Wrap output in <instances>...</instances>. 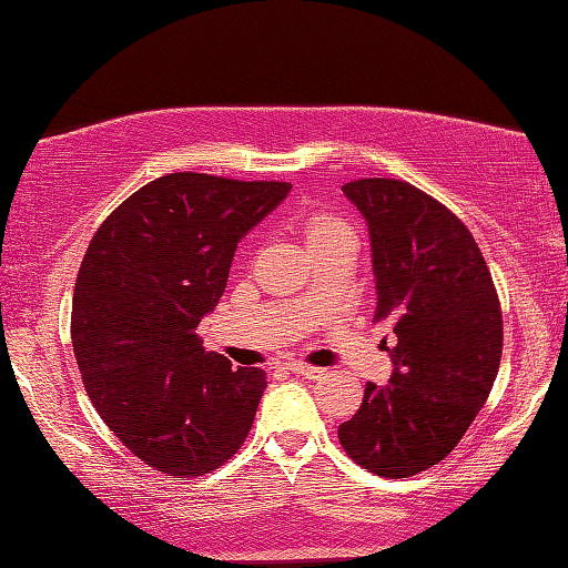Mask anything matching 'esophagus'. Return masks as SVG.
<instances>
[{"instance_id":"1","label":"esophagus","mask_w":568,"mask_h":568,"mask_svg":"<svg viewBox=\"0 0 568 568\" xmlns=\"http://www.w3.org/2000/svg\"><path fill=\"white\" fill-rule=\"evenodd\" d=\"M285 368L291 371V373H297V376H305V378H311V381H315V378H321L323 376V368H315V365H305V363H301V361H293V363H285Z\"/></svg>"}]
</instances>
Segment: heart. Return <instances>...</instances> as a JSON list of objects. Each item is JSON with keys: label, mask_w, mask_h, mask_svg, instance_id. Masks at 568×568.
Wrapping results in <instances>:
<instances>
[{"label": "heart", "mask_w": 568, "mask_h": 568, "mask_svg": "<svg viewBox=\"0 0 568 568\" xmlns=\"http://www.w3.org/2000/svg\"><path fill=\"white\" fill-rule=\"evenodd\" d=\"M341 235H353V230L348 223H343L341 217L328 215V213H313L303 220V237L307 247L323 245L328 240H335Z\"/></svg>", "instance_id": "1"}]
</instances>
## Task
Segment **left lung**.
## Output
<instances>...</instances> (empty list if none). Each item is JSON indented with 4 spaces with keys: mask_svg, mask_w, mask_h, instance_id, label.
Wrapping results in <instances>:
<instances>
[{
    "mask_svg": "<svg viewBox=\"0 0 568 568\" xmlns=\"http://www.w3.org/2000/svg\"><path fill=\"white\" fill-rule=\"evenodd\" d=\"M368 223L376 315L396 345L388 386L368 383L338 438L355 464L386 478L436 466L494 388L504 318L488 265L468 227L426 192L390 178L343 185Z\"/></svg>",
    "mask_w": 568,
    "mask_h": 568,
    "instance_id": "left-lung-1",
    "label": "left lung"
}]
</instances>
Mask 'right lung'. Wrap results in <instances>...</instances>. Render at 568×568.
Here are the masks:
<instances>
[{
    "label": "right lung",
    "mask_w": 568,
    "mask_h": 568,
    "mask_svg": "<svg viewBox=\"0 0 568 568\" xmlns=\"http://www.w3.org/2000/svg\"><path fill=\"white\" fill-rule=\"evenodd\" d=\"M287 182L172 172L124 200L84 253L72 351L94 410L175 478L223 466L253 428L265 371L205 351L197 325L225 293L235 247Z\"/></svg>",
    "instance_id": "obj_1"
}]
</instances>
